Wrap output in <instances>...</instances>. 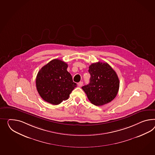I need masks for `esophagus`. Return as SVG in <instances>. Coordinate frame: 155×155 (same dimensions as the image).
<instances>
[{"label":"esophagus","mask_w":155,"mask_h":155,"mask_svg":"<svg viewBox=\"0 0 155 155\" xmlns=\"http://www.w3.org/2000/svg\"><path fill=\"white\" fill-rule=\"evenodd\" d=\"M83 81H80L79 82V83H78V85H79V87H82L83 86Z\"/></svg>","instance_id":"1"}]
</instances>
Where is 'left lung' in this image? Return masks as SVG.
Wrapping results in <instances>:
<instances>
[{"instance_id": "left-lung-1", "label": "left lung", "mask_w": 155, "mask_h": 155, "mask_svg": "<svg viewBox=\"0 0 155 155\" xmlns=\"http://www.w3.org/2000/svg\"><path fill=\"white\" fill-rule=\"evenodd\" d=\"M90 83L82 87L91 102L102 106L111 102L119 89V78L116 72L106 62H98L89 66Z\"/></svg>"}]
</instances>
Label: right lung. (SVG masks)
<instances>
[{
	"instance_id": "right-lung-1",
	"label": "right lung",
	"mask_w": 155,
	"mask_h": 155,
	"mask_svg": "<svg viewBox=\"0 0 155 155\" xmlns=\"http://www.w3.org/2000/svg\"><path fill=\"white\" fill-rule=\"evenodd\" d=\"M68 64L54 59L44 66L38 72L36 86L40 97L54 105L59 104L70 97L77 86L67 71Z\"/></svg>"
}]
</instances>
